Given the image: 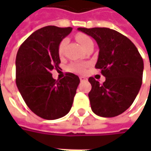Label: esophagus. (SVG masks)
Instances as JSON below:
<instances>
[{
	"mask_svg": "<svg viewBox=\"0 0 151 151\" xmlns=\"http://www.w3.org/2000/svg\"><path fill=\"white\" fill-rule=\"evenodd\" d=\"M79 78H80V81H81V82H85V81H86V80H87V79H86V78H85V77H82V76H81Z\"/></svg>",
	"mask_w": 151,
	"mask_h": 151,
	"instance_id": "1",
	"label": "esophagus"
}]
</instances>
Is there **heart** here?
Returning <instances> with one entry per match:
<instances>
[{"label":"heart","instance_id":"heart-1","mask_svg":"<svg viewBox=\"0 0 151 151\" xmlns=\"http://www.w3.org/2000/svg\"><path fill=\"white\" fill-rule=\"evenodd\" d=\"M76 39L78 41L80 44L82 45V47L86 49L87 47L93 43V41L91 38L89 37L88 35H86L85 34H82V33H79L76 35ZM68 43V40L67 39H64L61 40V42L60 43L59 47H58V52L60 55H62L64 52V49H65V47ZM69 70H71L73 72L78 73H83L85 72L86 69V65L85 64H82V63H73L71 64L69 67Z\"/></svg>","mask_w":151,"mask_h":151}]
</instances>
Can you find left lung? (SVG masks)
Masks as SVG:
<instances>
[{"instance_id":"left-lung-1","label":"left lung","mask_w":151,"mask_h":151,"mask_svg":"<svg viewBox=\"0 0 151 151\" xmlns=\"http://www.w3.org/2000/svg\"><path fill=\"white\" fill-rule=\"evenodd\" d=\"M78 30L97 42L99 52L96 69L106 78L100 84L89 78L88 96L93 112L102 117H114L132 105L142 83L144 64L133 43L118 31L106 27Z\"/></svg>"}]
</instances>
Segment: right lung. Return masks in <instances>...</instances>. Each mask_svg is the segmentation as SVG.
Wrapping results in <instances>:
<instances>
[{
  "instance_id": "1",
  "label": "right lung",
  "mask_w": 151,
  "mask_h": 151,
  "mask_svg": "<svg viewBox=\"0 0 151 151\" xmlns=\"http://www.w3.org/2000/svg\"><path fill=\"white\" fill-rule=\"evenodd\" d=\"M72 27L47 26L22 43L16 56V84L28 108L45 120L69 113L80 79L72 73L56 81L51 71L59 68L58 47Z\"/></svg>"
}]
</instances>
